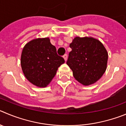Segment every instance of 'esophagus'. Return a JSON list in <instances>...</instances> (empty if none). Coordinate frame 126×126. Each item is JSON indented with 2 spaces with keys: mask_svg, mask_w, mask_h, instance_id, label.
I'll list each match as a JSON object with an SVG mask.
<instances>
[{
  "mask_svg": "<svg viewBox=\"0 0 126 126\" xmlns=\"http://www.w3.org/2000/svg\"><path fill=\"white\" fill-rule=\"evenodd\" d=\"M63 58H64V60H65V62H66V61L67 60V58H68V55H67L66 54H64V55H63Z\"/></svg>",
  "mask_w": 126,
  "mask_h": 126,
  "instance_id": "1",
  "label": "esophagus"
}]
</instances>
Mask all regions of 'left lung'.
Masks as SVG:
<instances>
[{
  "label": "left lung",
  "mask_w": 126,
  "mask_h": 126,
  "mask_svg": "<svg viewBox=\"0 0 126 126\" xmlns=\"http://www.w3.org/2000/svg\"><path fill=\"white\" fill-rule=\"evenodd\" d=\"M71 51L66 64L73 76L84 86L100 79L107 68L108 54L103 43L93 37L76 36L70 43Z\"/></svg>",
  "instance_id": "1"
}]
</instances>
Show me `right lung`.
<instances>
[{
    "label": "right lung",
    "mask_w": 126,
    "mask_h": 126,
    "mask_svg": "<svg viewBox=\"0 0 126 126\" xmlns=\"http://www.w3.org/2000/svg\"><path fill=\"white\" fill-rule=\"evenodd\" d=\"M64 60L58 55L49 38H36L28 42L21 55V66L25 76L34 85L46 87L51 82Z\"/></svg>",
    "instance_id": "add662e5"
}]
</instances>
